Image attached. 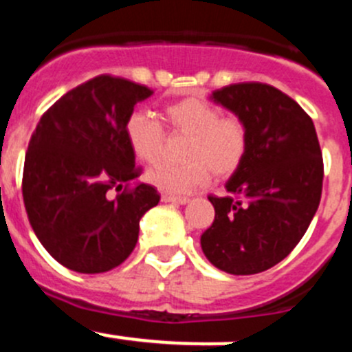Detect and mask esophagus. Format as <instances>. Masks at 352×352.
Returning a JSON list of instances; mask_svg holds the SVG:
<instances>
[{"label":"esophagus","mask_w":352,"mask_h":352,"mask_svg":"<svg viewBox=\"0 0 352 352\" xmlns=\"http://www.w3.org/2000/svg\"><path fill=\"white\" fill-rule=\"evenodd\" d=\"M163 203H173V204H187L189 203V197L182 196H172V194H162Z\"/></svg>","instance_id":"obj_1"}]
</instances>
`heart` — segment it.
Here are the masks:
<instances>
[{"label": "heart", "instance_id": "b5f03b06", "mask_svg": "<svg viewBox=\"0 0 352 352\" xmlns=\"http://www.w3.org/2000/svg\"><path fill=\"white\" fill-rule=\"evenodd\" d=\"M172 129L190 135L184 165L158 163L149 168L148 180L168 194H190L206 186L214 175L230 177L244 163L249 151L248 125L237 117H221V111L201 98H186L165 108ZM129 146L139 160L155 163L162 158L166 134L163 125L148 111L134 110L124 125Z\"/></svg>", "mask_w": 352, "mask_h": 352}]
</instances>
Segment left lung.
<instances>
[{
	"mask_svg": "<svg viewBox=\"0 0 352 352\" xmlns=\"http://www.w3.org/2000/svg\"><path fill=\"white\" fill-rule=\"evenodd\" d=\"M249 131V151L210 196L214 220L201 235L213 267L254 275L275 267L308 230L322 197L323 158L309 115L292 98L261 82L225 85L211 94Z\"/></svg>",
	"mask_w": 352,
	"mask_h": 352,
	"instance_id": "8db88e82",
	"label": "left lung"
}]
</instances>
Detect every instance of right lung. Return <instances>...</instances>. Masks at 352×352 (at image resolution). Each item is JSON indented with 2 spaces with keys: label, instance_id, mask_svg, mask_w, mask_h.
<instances>
[{
  "label": "right lung",
  "instance_id": "1",
  "mask_svg": "<svg viewBox=\"0 0 352 352\" xmlns=\"http://www.w3.org/2000/svg\"><path fill=\"white\" fill-rule=\"evenodd\" d=\"M153 91L98 75L41 117L23 163L22 194L32 230L60 265L78 274L118 267L138 244L139 220L160 201L141 175L124 125ZM115 190L117 195H111Z\"/></svg>",
  "mask_w": 352,
  "mask_h": 352
}]
</instances>
